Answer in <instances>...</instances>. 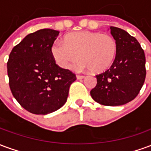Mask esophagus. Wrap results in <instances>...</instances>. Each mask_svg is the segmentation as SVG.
Masks as SVG:
<instances>
[{"label": "esophagus", "mask_w": 151, "mask_h": 151, "mask_svg": "<svg viewBox=\"0 0 151 151\" xmlns=\"http://www.w3.org/2000/svg\"><path fill=\"white\" fill-rule=\"evenodd\" d=\"M76 78H77L78 79H82V78H84L85 77H84L83 75H79V74H78V75L76 76Z\"/></svg>", "instance_id": "obj_1"}]
</instances>
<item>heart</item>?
<instances>
[{"instance_id":"heart-1","label":"heart","mask_w":151,"mask_h":151,"mask_svg":"<svg viewBox=\"0 0 151 151\" xmlns=\"http://www.w3.org/2000/svg\"><path fill=\"white\" fill-rule=\"evenodd\" d=\"M116 52V42L111 35L91 31L67 34L63 42L56 41L51 47L53 59L63 69H70L79 57V68L95 73L109 69Z\"/></svg>"}]
</instances>
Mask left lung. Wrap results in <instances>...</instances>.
<instances>
[{
    "instance_id": "1",
    "label": "left lung",
    "mask_w": 151,
    "mask_h": 151,
    "mask_svg": "<svg viewBox=\"0 0 151 151\" xmlns=\"http://www.w3.org/2000/svg\"><path fill=\"white\" fill-rule=\"evenodd\" d=\"M117 44L111 67L96 75L97 84L91 91L92 99L105 106H120L138 95L146 78V57L138 41L127 31L110 27Z\"/></svg>"
}]
</instances>
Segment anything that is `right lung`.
<instances>
[{"mask_svg": "<svg viewBox=\"0 0 151 151\" xmlns=\"http://www.w3.org/2000/svg\"><path fill=\"white\" fill-rule=\"evenodd\" d=\"M58 35L59 31L52 29L27 35L9 56L7 72L12 94L33 114L46 115L61 108L76 80L75 74L59 67L52 56L51 47Z\"/></svg>", "mask_w": 151, "mask_h": 151, "instance_id": "add662e5", "label": "right lung"}]
</instances>
